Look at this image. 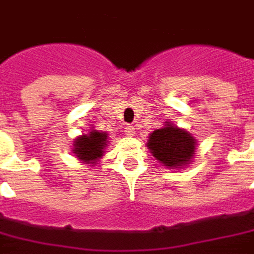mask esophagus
Instances as JSON below:
<instances>
[{
  "instance_id": "34e87169",
  "label": "esophagus",
  "mask_w": 254,
  "mask_h": 254,
  "mask_svg": "<svg viewBox=\"0 0 254 254\" xmlns=\"http://www.w3.org/2000/svg\"><path fill=\"white\" fill-rule=\"evenodd\" d=\"M124 133H126L128 137L134 136V134H136V128H134V126H131V124L126 126V127H124Z\"/></svg>"
}]
</instances>
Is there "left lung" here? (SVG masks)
Wrapping results in <instances>:
<instances>
[{"mask_svg":"<svg viewBox=\"0 0 254 254\" xmlns=\"http://www.w3.org/2000/svg\"><path fill=\"white\" fill-rule=\"evenodd\" d=\"M147 147L163 166L171 169L185 168L193 159L196 140L187 130L166 121L165 127L154 130L149 136Z\"/></svg>","mask_w":254,"mask_h":254,"instance_id":"left-lung-1","label":"left lung"}]
</instances>
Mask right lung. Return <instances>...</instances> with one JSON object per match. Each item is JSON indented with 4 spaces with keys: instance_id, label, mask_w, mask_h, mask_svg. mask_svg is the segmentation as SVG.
I'll return each mask as SVG.
<instances>
[{
    "instance_id": "add662e5",
    "label": "right lung",
    "mask_w": 254,
    "mask_h": 254,
    "mask_svg": "<svg viewBox=\"0 0 254 254\" xmlns=\"http://www.w3.org/2000/svg\"><path fill=\"white\" fill-rule=\"evenodd\" d=\"M108 134L98 130H91L88 134L79 136L73 141V153L75 156L89 166H94L104 156L107 147Z\"/></svg>"
}]
</instances>
